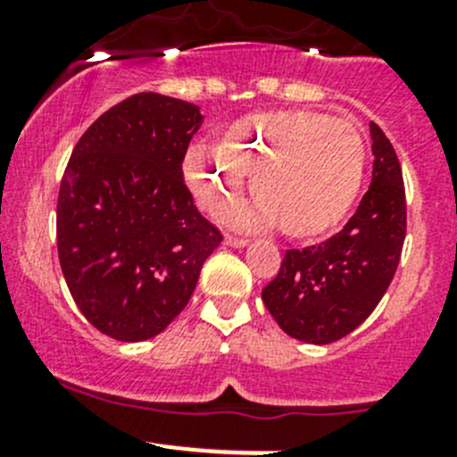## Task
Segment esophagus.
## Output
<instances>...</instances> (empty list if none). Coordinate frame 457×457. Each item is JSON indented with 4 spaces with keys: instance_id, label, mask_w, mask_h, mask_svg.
I'll return each mask as SVG.
<instances>
[{
    "instance_id": "1",
    "label": "esophagus",
    "mask_w": 457,
    "mask_h": 457,
    "mask_svg": "<svg viewBox=\"0 0 457 457\" xmlns=\"http://www.w3.org/2000/svg\"><path fill=\"white\" fill-rule=\"evenodd\" d=\"M247 238H241V237H232V234H225V245L229 247H237V250H241V247L247 245Z\"/></svg>"
}]
</instances>
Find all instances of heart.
I'll return each instance as SVG.
<instances>
[{
	"label": "heart",
	"mask_w": 457,
	"mask_h": 457,
	"mask_svg": "<svg viewBox=\"0 0 457 457\" xmlns=\"http://www.w3.org/2000/svg\"><path fill=\"white\" fill-rule=\"evenodd\" d=\"M365 139L352 119L316 110H267L229 123L216 150L190 147L183 177L212 214L241 199L250 177L256 201L229 223L265 229L278 223L294 241H314L349 216L365 174Z\"/></svg>",
	"instance_id": "b5f03b06"
}]
</instances>
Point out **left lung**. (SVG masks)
Here are the masks:
<instances>
[{"label": "left lung", "mask_w": 457, "mask_h": 457, "mask_svg": "<svg viewBox=\"0 0 457 457\" xmlns=\"http://www.w3.org/2000/svg\"><path fill=\"white\" fill-rule=\"evenodd\" d=\"M371 186L356 214L320 245L289 250L262 303L292 338L329 345L376 310L400 262L407 205L403 170L385 132L370 123Z\"/></svg>", "instance_id": "left-lung-1"}]
</instances>
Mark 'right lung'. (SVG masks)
I'll use <instances>...</instances> for the list:
<instances>
[{
    "label": "right lung",
    "instance_id": "obj_1",
    "mask_svg": "<svg viewBox=\"0 0 457 457\" xmlns=\"http://www.w3.org/2000/svg\"><path fill=\"white\" fill-rule=\"evenodd\" d=\"M199 105L141 92L101 114L72 150L57 201V252L81 314L121 343L183 312L223 237L196 210L183 156Z\"/></svg>",
    "mask_w": 457,
    "mask_h": 457
}]
</instances>
